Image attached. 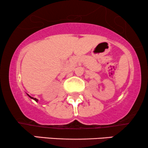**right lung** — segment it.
Segmentation results:
<instances>
[{"label": "right lung", "mask_w": 148, "mask_h": 148, "mask_svg": "<svg viewBox=\"0 0 148 148\" xmlns=\"http://www.w3.org/2000/svg\"><path fill=\"white\" fill-rule=\"evenodd\" d=\"M28 96H29V97H30V98H31V99H34V100H35V101H38V99H36V98H34V97H30V95H28Z\"/></svg>", "instance_id": "1"}]
</instances>
